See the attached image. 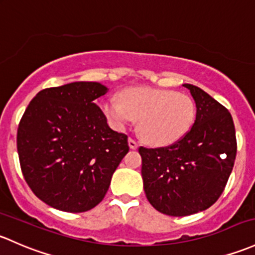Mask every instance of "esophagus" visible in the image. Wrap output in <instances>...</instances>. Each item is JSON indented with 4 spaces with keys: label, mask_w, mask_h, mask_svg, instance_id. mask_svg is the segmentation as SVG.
Segmentation results:
<instances>
[{
    "label": "esophagus",
    "mask_w": 255,
    "mask_h": 255,
    "mask_svg": "<svg viewBox=\"0 0 255 255\" xmlns=\"http://www.w3.org/2000/svg\"><path fill=\"white\" fill-rule=\"evenodd\" d=\"M128 144H129L130 149H136V148H138V145H139V144L136 143L134 139H132V138L128 139Z\"/></svg>",
    "instance_id": "1"
}]
</instances>
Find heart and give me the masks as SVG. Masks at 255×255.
<instances>
[{
  "instance_id": "heart-1",
  "label": "heart",
  "mask_w": 255,
  "mask_h": 255,
  "mask_svg": "<svg viewBox=\"0 0 255 255\" xmlns=\"http://www.w3.org/2000/svg\"><path fill=\"white\" fill-rule=\"evenodd\" d=\"M121 99L103 104L106 119L119 130L139 120V133L151 145L175 143L187 134L194 122V103L186 94L135 87L126 89Z\"/></svg>"
}]
</instances>
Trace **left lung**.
I'll use <instances>...</instances> for the list:
<instances>
[{"mask_svg":"<svg viewBox=\"0 0 255 255\" xmlns=\"http://www.w3.org/2000/svg\"><path fill=\"white\" fill-rule=\"evenodd\" d=\"M183 87L197 107L191 129L168 146L139 148L146 198L157 211L170 216L210 208L226 187L237 152L229 110L200 88Z\"/></svg>","mask_w":255,"mask_h":255,"instance_id":"1","label":"left lung"}]
</instances>
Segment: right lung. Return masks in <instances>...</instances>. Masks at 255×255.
Returning <instances> with one entry per match:
<instances>
[{
  "label": "right lung",
  "mask_w": 255,
  "mask_h": 255,
  "mask_svg": "<svg viewBox=\"0 0 255 255\" xmlns=\"http://www.w3.org/2000/svg\"><path fill=\"white\" fill-rule=\"evenodd\" d=\"M106 93L96 82L47 88L21 117V172L34 194L52 208L83 213L98 205L129 150L128 136L111 129L95 104Z\"/></svg>",
  "instance_id": "1"
}]
</instances>
